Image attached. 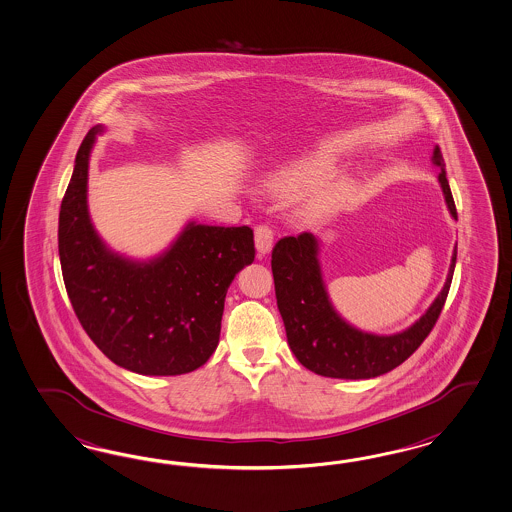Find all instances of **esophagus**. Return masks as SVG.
I'll return each mask as SVG.
<instances>
[{
	"mask_svg": "<svg viewBox=\"0 0 512 512\" xmlns=\"http://www.w3.org/2000/svg\"><path fill=\"white\" fill-rule=\"evenodd\" d=\"M254 243L260 254H267L275 243V230L269 224H258L254 230Z\"/></svg>",
	"mask_w": 512,
	"mask_h": 512,
	"instance_id": "34e87169",
	"label": "esophagus"
}]
</instances>
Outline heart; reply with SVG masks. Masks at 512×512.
<instances>
[{
    "mask_svg": "<svg viewBox=\"0 0 512 512\" xmlns=\"http://www.w3.org/2000/svg\"><path fill=\"white\" fill-rule=\"evenodd\" d=\"M332 169V161L325 154L302 159L297 165L289 169L284 182L291 189H306L312 185L319 184L323 178H327L328 172ZM349 189L343 182L328 184L323 191H319L317 202L323 206H338L347 200Z\"/></svg>",
    "mask_w": 512,
    "mask_h": 512,
    "instance_id": "b5f03b06",
    "label": "heart"
}]
</instances>
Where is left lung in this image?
<instances>
[{"label":"left lung","mask_w":512,"mask_h":512,"mask_svg":"<svg viewBox=\"0 0 512 512\" xmlns=\"http://www.w3.org/2000/svg\"><path fill=\"white\" fill-rule=\"evenodd\" d=\"M433 161L440 167L438 180L447 208L457 219L440 146L434 148ZM455 262L457 250L453 252L446 286L420 321L394 336H375L347 325L328 302L317 263V239L310 232L282 237L273 249L271 269L276 304L286 325L291 351L306 369L332 379H371L392 371L416 353L431 334L446 304Z\"/></svg>","instance_id":"obj_1"}]
</instances>
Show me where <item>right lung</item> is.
I'll return each instance as SVG.
<instances>
[{
    "mask_svg": "<svg viewBox=\"0 0 512 512\" xmlns=\"http://www.w3.org/2000/svg\"><path fill=\"white\" fill-rule=\"evenodd\" d=\"M85 135L59 211L66 293L83 330L115 362L139 375H184L208 362L221 334L234 276L254 260L249 226L191 223L169 252L133 263L105 249L87 211L94 135Z\"/></svg>",
    "mask_w": 512,
    "mask_h": 512,
    "instance_id": "1",
    "label": "right lung"
}]
</instances>
